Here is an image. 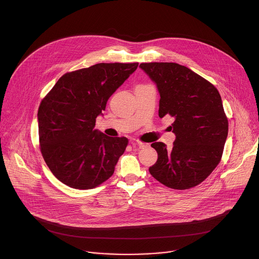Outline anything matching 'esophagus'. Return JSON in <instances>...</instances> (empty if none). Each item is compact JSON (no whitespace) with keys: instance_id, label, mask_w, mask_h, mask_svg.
I'll return each mask as SVG.
<instances>
[{"instance_id":"34e87169","label":"esophagus","mask_w":259,"mask_h":259,"mask_svg":"<svg viewBox=\"0 0 259 259\" xmlns=\"http://www.w3.org/2000/svg\"><path fill=\"white\" fill-rule=\"evenodd\" d=\"M131 145L134 146V147H139V149H143V147L147 146L149 144L141 142V141H138V140H133V141H131Z\"/></svg>"}]
</instances>
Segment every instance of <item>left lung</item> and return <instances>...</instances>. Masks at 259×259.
I'll use <instances>...</instances> for the list:
<instances>
[{
  "instance_id": "1",
  "label": "left lung",
  "mask_w": 259,
  "mask_h": 259,
  "mask_svg": "<svg viewBox=\"0 0 259 259\" xmlns=\"http://www.w3.org/2000/svg\"><path fill=\"white\" fill-rule=\"evenodd\" d=\"M160 94L159 117L174 118L172 150L163 142L152 146L158 160L150 173L164 186L187 190L198 186L223 156L229 122L217 89L187 66L173 62L141 63Z\"/></svg>"
}]
</instances>
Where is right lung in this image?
Returning <instances> with one entry per match:
<instances>
[{
	"instance_id": "obj_1",
	"label": "right lung",
	"mask_w": 259,
	"mask_h": 259,
	"mask_svg": "<svg viewBox=\"0 0 259 259\" xmlns=\"http://www.w3.org/2000/svg\"><path fill=\"white\" fill-rule=\"evenodd\" d=\"M138 63H97L67 72L38 110L42 156L54 176L69 188L89 190L114 174L128 139L94 129L108 98Z\"/></svg>"
}]
</instances>
